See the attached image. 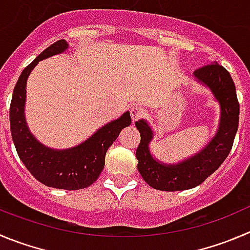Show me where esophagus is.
<instances>
[{
    "instance_id": "1",
    "label": "esophagus",
    "mask_w": 250,
    "mask_h": 250,
    "mask_svg": "<svg viewBox=\"0 0 250 250\" xmlns=\"http://www.w3.org/2000/svg\"><path fill=\"white\" fill-rule=\"evenodd\" d=\"M130 114H131L132 121H137L139 119L144 118V116L146 115V111H145V109L141 108V106H134V108L130 110Z\"/></svg>"
}]
</instances>
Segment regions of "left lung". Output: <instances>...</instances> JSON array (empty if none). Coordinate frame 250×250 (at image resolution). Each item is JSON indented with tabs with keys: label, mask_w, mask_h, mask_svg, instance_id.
Returning a JSON list of instances; mask_svg holds the SVG:
<instances>
[{
	"label": "left lung",
	"mask_w": 250,
	"mask_h": 250,
	"mask_svg": "<svg viewBox=\"0 0 250 250\" xmlns=\"http://www.w3.org/2000/svg\"><path fill=\"white\" fill-rule=\"evenodd\" d=\"M194 76L210 87L222 110L217 135L200 153L177 166H165L157 162L148 151V144L152 140L151 129L144 120L135 123L141 135L136 149L137 169L145 182L157 190L177 191L198 187L222 165L233 146L238 130L239 103L236 85L229 72L215 62L195 70Z\"/></svg>",
	"instance_id": "left-lung-1"
}]
</instances>
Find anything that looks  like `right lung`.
Wrapping results in <instances>:
<instances>
[{
	"label": "right lung",
	"instance_id": "add662e5",
	"mask_svg": "<svg viewBox=\"0 0 250 250\" xmlns=\"http://www.w3.org/2000/svg\"><path fill=\"white\" fill-rule=\"evenodd\" d=\"M65 49H67L66 40H58L23 70L14 85L9 106V124L17 153L35 179L50 188L78 190L89 187L98 179L105 165L106 151L121 130L131 124V118L126 111L118 120L99 129L82 145L66 151L46 148L32 136L24 120L27 78L40 60Z\"/></svg>",
	"mask_w": 250,
	"mask_h": 250
}]
</instances>
